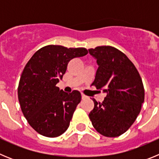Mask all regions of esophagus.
Masks as SVG:
<instances>
[{
	"instance_id": "esophagus-1",
	"label": "esophagus",
	"mask_w": 159,
	"mask_h": 159,
	"mask_svg": "<svg viewBox=\"0 0 159 159\" xmlns=\"http://www.w3.org/2000/svg\"><path fill=\"white\" fill-rule=\"evenodd\" d=\"M81 96H82V99H85L88 98V96H86V95H84V94H82V95H81Z\"/></svg>"
}]
</instances>
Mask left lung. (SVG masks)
<instances>
[{
    "label": "left lung",
    "instance_id": "1",
    "mask_svg": "<svg viewBox=\"0 0 159 159\" xmlns=\"http://www.w3.org/2000/svg\"><path fill=\"white\" fill-rule=\"evenodd\" d=\"M98 69L92 85L107 94L89 118L94 128L106 137H117L135 121L144 102V88L139 73L124 53L111 46L88 49Z\"/></svg>",
    "mask_w": 159,
    "mask_h": 159
}]
</instances>
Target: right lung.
<instances>
[{
	"instance_id": "1",
	"label": "right lung",
	"mask_w": 159,
	"mask_h": 159,
	"mask_svg": "<svg viewBox=\"0 0 159 159\" xmlns=\"http://www.w3.org/2000/svg\"><path fill=\"white\" fill-rule=\"evenodd\" d=\"M88 54L84 48L48 45L25 65L20 79L18 99L24 116L39 134L54 138L67 130L81 100L79 91L68 94L57 87L70 60Z\"/></svg>"
}]
</instances>
